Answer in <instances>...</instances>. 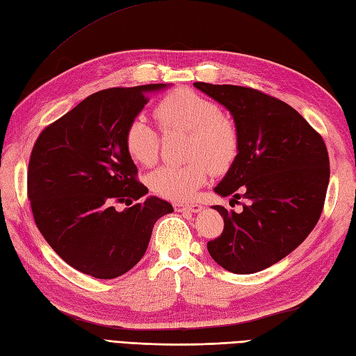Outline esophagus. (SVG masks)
Returning a JSON list of instances; mask_svg holds the SVG:
<instances>
[{"mask_svg": "<svg viewBox=\"0 0 356 356\" xmlns=\"http://www.w3.org/2000/svg\"><path fill=\"white\" fill-rule=\"evenodd\" d=\"M202 206L200 204H184V203H175V211L176 212H184V211H188V212H200L202 211Z\"/></svg>", "mask_w": 356, "mask_h": 356, "instance_id": "obj_1", "label": "esophagus"}]
</instances>
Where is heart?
Returning <instances> with one entry per match:
<instances>
[{
    "label": "heart",
    "instance_id": "heart-1",
    "mask_svg": "<svg viewBox=\"0 0 356 356\" xmlns=\"http://www.w3.org/2000/svg\"><path fill=\"white\" fill-rule=\"evenodd\" d=\"M153 115L163 131L189 132L186 158L191 161L184 165H162L147 177L149 188L159 197L186 202L207 180L211 168H227L238 154L239 136L232 118L222 114L213 100L193 90L170 91L158 100ZM123 141L135 162L152 165L156 161L159 134L145 117L131 118L124 127Z\"/></svg>",
    "mask_w": 356,
    "mask_h": 356
}]
</instances>
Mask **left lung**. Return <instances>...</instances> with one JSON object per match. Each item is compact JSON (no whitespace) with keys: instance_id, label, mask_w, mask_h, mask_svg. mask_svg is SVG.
<instances>
[{"instance_id":"1","label":"left lung","mask_w":356,"mask_h":356,"mask_svg":"<svg viewBox=\"0 0 356 356\" xmlns=\"http://www.w3.org/2000/svg\"><path fill=\"white\" fill-rule=\"evenodd\" d=\"M232 113L238 154L215 188L241 213L213 206L224 230L207 242L211 257L233 273H254L284 259L305 241L322 215L330 158L322 135L296 109L260 90L194 83Z\"/></svg>"}]
</instances>
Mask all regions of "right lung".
Here are the masks:
<instances>
[{"label":"right lung","mask_w":356,"mask_h":356,"mask_svg":"<svg viewBox=\"0 0 356 356\" xmlns=\"http://www.w3.org/2000/svg\"><path fill=\"white\" fill-rule=\"evenodd\" d=\"M165 84L114 87L90 95L35 140L26 193L35 225L67 265L111 280L141 260L153 225L172 206L149 193L123 141L131 118Z\"/></svg>","instance_id":"add662e5"}]
</instances>
